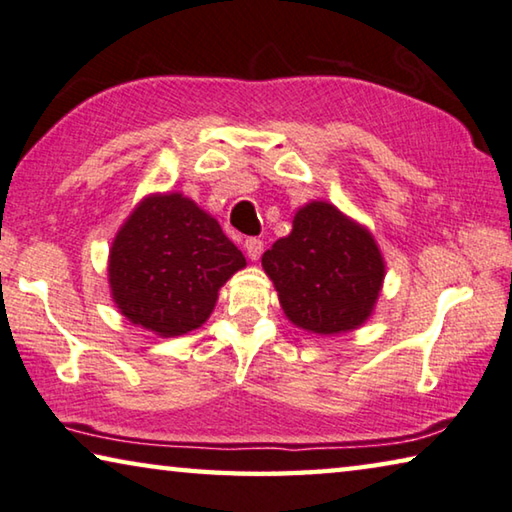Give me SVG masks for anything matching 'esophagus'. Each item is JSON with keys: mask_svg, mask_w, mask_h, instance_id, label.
<instances>
[{"mask_svg": "<svg viewBox=\"0 0 512 512\" xmlns=\"http://www.w3.org/2000/svg\"><path fill=\"white\" fill-rule=\"evenodd\" d=\"M245 251H247V256L251 258V261H258V258H261V254H263V240L247 238L245 240Z\"/></svg>", "mask_w": 512, "mask_h": 512, "instance_id": "obj_1", "label": "esophagus"}]
</instances>
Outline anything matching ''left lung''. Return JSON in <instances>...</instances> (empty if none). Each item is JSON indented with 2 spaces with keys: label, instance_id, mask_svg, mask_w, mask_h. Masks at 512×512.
I'll return each mask as SVG.
<instances>
[{
  "label": "left lung",
  "instance_id": "left-lung-1",
  "mask_svg": "<svg viewBox=\"0 0 512 512\" xmlns=\"http://www.w3.org/2000/svg\"><path fill=\"white\" fill-rule=\"evenodd\" d=\"M283 313L311 333H345L372 315L385 263L372 233L329 201L299 208L290 236L263 254Z\"/></svg>",
  "mask_w": 512,
  "mask_h": 512
}]
</instances>
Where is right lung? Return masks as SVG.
<instances>
[{"mask_svg":"<svg viewBox=\"0 0 512 512\" xmlns=\"http://www.w3.org/2000/svg\"><path fill=\"white\" fill-rule=\"evenodd\" d=\"M245 265L215 217L167 192L142 199L117 231L108 283L131 324L174 338L208 320L217 292Z\"/></svg>","mask_w":512,"mask_h":512,"instance_id":"1","label":"right lung"}]
</instances>
